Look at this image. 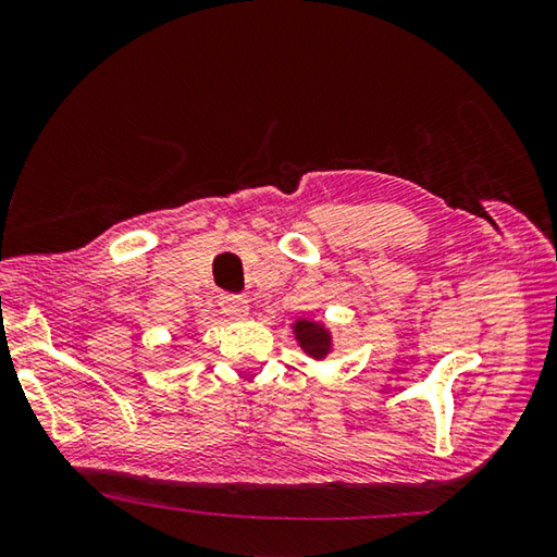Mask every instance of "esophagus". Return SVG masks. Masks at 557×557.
<instances>
[{"mask_svg":"<svg viewBox=\"0 0 557 557\" xmlns=\"http://www.w3.org/2000/svg\"><path fill=\"white\" fill-rule=\"evenodd\" d=\"M221 309H224V313L228 319H244L248 317V299L246 297H238V295H224L221 297Z\"/></svg>","mask_w":557,"mask_h":557,"instance_id":"1","label":"esophagus"}]
</instances>
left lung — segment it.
Wrapping results in <instances>:
<instances>
[{
	"instance_id": "8db88e82",
	"label": "left lung",
	"mask_w": 557,
	"mask_h": 557,
	"mask_svg": "<svg viewBox=\"0 0 557 557\" xmlns=\"http://www.w3.org/2000/svg\"><path fill=\"white\" fill-rule=\"evenodd\" d=\"M292 333H295L297 346L313 360H323L333 352V333L323 321L299 317L292 323Z\"/></svg>"
}]
</instances>
